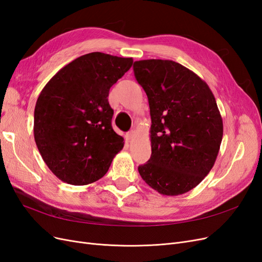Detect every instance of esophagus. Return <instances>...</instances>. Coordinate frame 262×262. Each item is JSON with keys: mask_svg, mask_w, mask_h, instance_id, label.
I'll list each match as a JSON object with an SVG mask.
<instances>
[{"mask_svg": "<svg viewBox=\"0 0 262 262\" xmlns=\"http://www.w3.org/2000/svg\"><path fill=\"white\" fill-rule=\"evenodd\" d=\"M134 137H136V131H133V130L129 131L128 133H126V136H125L126 140H129V141L133 140V139H134Z\"/></svg>", "mask_w": 262, "mask_h": 262, "instance_id": "34e87169", "label": "esophagus"}]
</instances>
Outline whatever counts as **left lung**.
<instances>
[{
  "instance_id": "obj_1",
  "label": "left lung",
  "mask_w": 262,
  "mask_h": 262,
  "mask_svg": "<svg viewBox=\"0 0 262 262\" xmlns=\"http://www.w3.org/2000/svg\"><path fill=\"white\" fill-rule=\"evenodd\" d=\"M147 95L152 154L139 166L146 184L163 195L184 194L208 175L220 150L223 120L209 85L171 60L133 64Z\"/></svg>"
}]
</instances>
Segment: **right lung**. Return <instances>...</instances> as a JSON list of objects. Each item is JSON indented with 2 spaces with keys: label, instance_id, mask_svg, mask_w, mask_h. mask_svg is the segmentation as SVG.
<instances>
[{
  "label": "right lung",
  "instance_id": "obj_1",
  "mask_svg": "<svg viewBox=\"0 0 262 262\" xmlns=\"http://www.w3.org/2000/svg\"><path fill=\"white\" fill-rule=\"evenodd\" d=\"M132 58L92 52L63 67L37 99L34 137L42 160L63 182L85 186L108 171L124 140L112 126L109 90Z\"/></svg>",
  "mask_w": 262,
  "mask_h": 262
}]
</instances>
